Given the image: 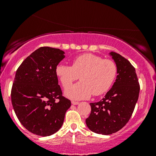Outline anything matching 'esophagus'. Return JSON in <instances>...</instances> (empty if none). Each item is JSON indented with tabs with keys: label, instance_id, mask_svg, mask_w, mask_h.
<instances>
[{
	"label": "esophagus",
	"instance_id": "obj_1",
	"mask_svg": "<svg viewBox=\"0 0 156 156\" xmlns=\"http://www.w3.org/2000/svg\"><path fill=\"white\" fill-rule=\"evenodd\" d=\"M71 103H72L73 105H78V104H79V102H77V101H72V102H71Z\"/></svg>",
	"mask_w": 156,
	"mask_h": 156
}]
</instances>
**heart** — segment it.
I'll use <instances>...</instances> for the list:
<instances>
[{
	"label": "heart",
	"mask_w": 156,
	"mask_h": 156,
	"mask_svg": "<svg viewBox=\"0 0 156 156\" xmlns=\"http://www.w3.org/2000/svg\"><path fill=\"white\" fill-rule=\"evenodd\" d=\"M55 73L64 89L80 76V82L65 90L68 98L79 101L88 99L92 94L98 96L108 92L117 76V66L112 59L83 53L73 60L71 67L57 65Z\"/></svg>",
	"instance_id": "obj_1"
}]
</instances>
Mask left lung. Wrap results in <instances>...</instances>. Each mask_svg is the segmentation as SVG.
<instances>
[{
	"instance_id": "left-lung-1",
	"label": "left lung",
	"mask_w": 156,
	"mask_h": 156,
	"mask_svg": "<svg viewBox=\"0 0 156 156\" xmlns=\"http://www.w3.org/2000/svg\"><path fill=\"white\" fill-rule=\"evenodd\" d=\"M109 55L117 66V78L104 98L90 103L91 114L86 119L89 130L103 135L116 133L128 123L140 90L136 69L129 61L115 52Z\"/></svg>"
}]
</instances>
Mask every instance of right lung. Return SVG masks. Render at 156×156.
Wrapping results in <instances>:
<instances>
[{"mask_svg": "<svg viewBox=\"0 0 156 156\" xmlns=\"http://www.w3.org/2000/svg\"><path fill=\"white\" fill-rule=\"evenodd\" d=\"M58 48H39L23 62L12 85V103L19 121L41 136L56 133L71 102L62 96L55 68L64 58Z\"/></svg>", "mask_w": 156, "mask_h": 156, "instance_id": "obj_1", "label": "right lung"}]
</instances>
